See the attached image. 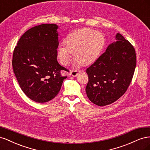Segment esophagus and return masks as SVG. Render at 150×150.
Masks as SVG:
<instances>
[{"mask_svg": "<svg viewBox=\"0 0 150 150\" xmlns=\"http://www.w3.org/2000/svg\"><path fill=\"white\" fill-rule=\"evenodd\" d=\"M80 71H76V70H72L70 74L72 76V77H76L78 75V74L79 73Z\"/></svg>", "mask_w": 150, "mask_h": 150, "instance_id": "1", "label": "esophagus"}]
</instances>
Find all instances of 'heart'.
I'll return each instance as SVG.
<instances>
[{
	"mask_svg": "<svg viewBox=\"0 0 150 150\" xmlns=\"http://www.w3.org/2000/svg\"><path fill=\"white\" fill-rule=\"evenodd\" d=\"M105 43L104 36L90 29H81L72 32L64 40V46H59L57 55L63 65L69 64L72 54L79 64L89 66L96 61Z\"/></svg>",
	"mask_w": 150,
	"mask_h": 150,
	"instance_id": "b5f03b06",
	"label": "heart"
}]
</instances>
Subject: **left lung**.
<instances>
[{
  "instance_id": "left-lung-1",
  "label": "left lung",
  "mask_w": 150,
  "mask_h": 150,
  "mask_svg": "<svg viewBox=\"0 0 150 150\" xmlns=\"http://www.w3.org/2000/svg\"><path fill=\"white\" fill-rule=\"evenodd\" d=\"M116 41L86 69L89 81L86 92L89 100L99 106L108 105L125 94L132 80L137 64L135 50L117 33Z\"/></svg>"
}]
</instances>
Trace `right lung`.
I'll list each match as a JSON object with an SVG mask.
<instances>
[{"instance_id": "right-lung-1", "label": "right lung", "mask_w": 150, "mask_h": 150, "mask_svg": "<svg viewBox=\"0 0 150 150\" xmlns=\"http://www.w3.org/2000/svg\"><path fill=\"white\" fill-rule=\"evenodd\" d=\"M58 25L35 26L21 36L13 53V71L21 89L32 100L45 103L55 98L67 76L57 61Z\"/></svg>"}]
</instances>
